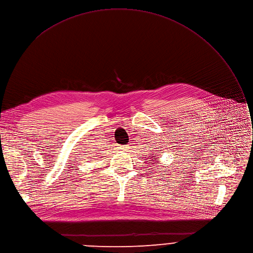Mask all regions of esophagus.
<instances>
[{
	"label": "esophagus",
	"instance_id": "esophagus-1",
	"mask_svg": "<svg viewBox=\"0 0 253 253\" xmlns=\"http://www.w3.org/2000/svg\"><path fill=\"white\" fill-rule=\"evenodd\" d=\"M127 148H129L128 145H121V146H120V149H122V150H126Z\"/></svg>",
	"mask_w": 253,
	"mask_h": 253
}]
</instances>
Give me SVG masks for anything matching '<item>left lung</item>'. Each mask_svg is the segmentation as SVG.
Instances as JSON below:
<instances>
[{
	"label": "left lung",
	"mask_w": 253,
	"mask_h": 253,
	"mask_svg": "<svg viewBox=\"0 0 253 253\" xmlns=\"http://www.w3.org/2000/svg\"><path fill=\"white\" fill-rule=\"evenodd\" d=\"M158 159V158H157ZM153 160H156V158H152V160H151V162H153Z\"/></svg>",
	"instance_id": "obj_1"
}]
</instances>
